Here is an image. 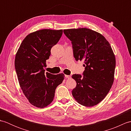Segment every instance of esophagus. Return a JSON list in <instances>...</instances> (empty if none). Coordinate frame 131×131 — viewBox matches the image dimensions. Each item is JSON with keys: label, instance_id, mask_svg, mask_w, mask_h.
I'll use <instances>...</instances> for the list:
<instances>
[{"label": "esophagus", "instance_id": "34e87169", "mask_svg": "<svg viewBox=\"0 0 131 131\" xmlns=\"http://www.w3.org/2000/svg\"><path fill=\"white\" fill-rule=\"evenodd\" d=\"M65 78H68V79L70 78H71L70 75H65Z\"/></svg>", "mask_w": 131, "mask_h": 131}]
</instances>
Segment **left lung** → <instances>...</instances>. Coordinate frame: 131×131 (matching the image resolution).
<instances>
[{
  "label": "left lung",
  "instance_id": "obj_1",
  "mask_svg": "<svg viewBox=\"0 0 131 131\" xmlns=\"http://www.w3.org/2000/svg\"><path fill=\"white\" fill-rule=\"evenodd\" d=\"M70 40L77 61H84L83 75L73 74L77 82L72 94L83 106L91 107L107 95L114 82L115 57L110 43L101 34L87 28L63 30Z\"/></svg>",
  "mask_w": 131,
  "mask_h": 131
}]
</instances>
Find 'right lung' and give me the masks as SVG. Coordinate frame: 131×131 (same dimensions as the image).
Instances as JSON below:
<instances>
[{
  "instance_id": "1",
  "label": "right lung",
  "mask_w": 131,
  "mask_h": 131,
  "mask_svg": "<svg viewBox=\"0 0 131 131\" xmlns=\"http://www.w3.org/2000/svg\"><path fill=\"white\" fill-rule=\"evenodd\" d=\"M62 32L43 29L30 33L16 54L15 66L20 87L30 104L39 108L53 101L56 88L64 79L63 74H45L44 69L51 48L59 41Z\"/></svg>"
}]
</instances>
